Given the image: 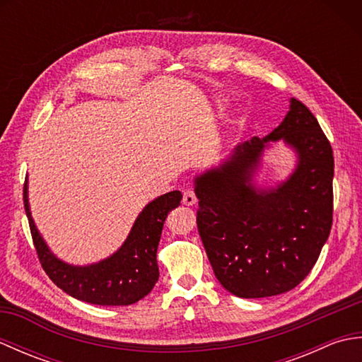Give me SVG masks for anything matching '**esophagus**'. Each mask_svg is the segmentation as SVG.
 <instances>
[{"instance_id":"obj_1","label":"esophagus","mask_w":362,"mask_h":362,"mask_svg":"<svg viewBox=\"0 0 362 362\" xmlns=\"http://www.w3.org/2000/svg\"><path fill=\"white\" fill-rule=\"evenodd\" d=\"M185 205H194L197 202V197H196V193L193 189H185V193H183V201H182Z\"/></svg>"}]
</instances>
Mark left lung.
<instances>
[{"mask_svg":"<svg viewBox=\"0 0 362 362\" xmlns=\"http://www.w3.org/2000/svg\"><path fill=\"white\" fill-rule=\"evenodd\" d=\"M279 139L295 149L298 166L276 187L258 189L251 177L268 141ZM333 174L332 144L292 98L279 127L196 177L199 235L222 286L243 298L272 297L311 272L333 224Z\"/></svg>","mask_w":362,"mask_h":362,"instance_id":"8db88e82","label":"left lung"}]
</instances>
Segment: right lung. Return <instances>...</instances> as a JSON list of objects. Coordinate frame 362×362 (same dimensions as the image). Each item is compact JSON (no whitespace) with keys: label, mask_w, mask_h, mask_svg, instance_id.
Wrapping results in <instances>:
<instances>
[{"label":"right lung","mask_w":362,"mask_h":362,"mask_svg":"<svg viewBox=\"0 0 362 362\" xmlns=\"http://www.w3.org/2000/svg\"><path fill=\"white\" fill-rule=\"evenodd\" d=\"M26 216L30 235L43 271L54 284L82 302L124 306L148 296L158 280L157 249L168 213L177 209L182 201L180 191H171L144 206L138 214L124 244L99 263L73 266L59 259L43 241L30 216L28 201V180L23 188Z\"/></svg>","instance_id":"1"}]
</instances>
